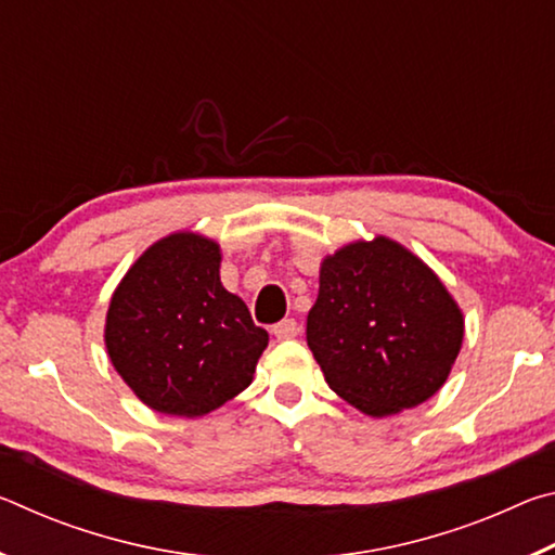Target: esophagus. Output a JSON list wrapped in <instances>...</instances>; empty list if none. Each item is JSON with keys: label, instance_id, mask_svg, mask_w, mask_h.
<instances>
[{"label": "esophagus", "instance_id": "esophagus-1", "mask_svg": "<svg viewBox=\"0 0 555 555\" xmlns=\"http://www.w3.org/2000/svg\"><path fill=\"white\" fill-rule=\"evenodd\" d=\"M298 331H300V325L294 321V318H284V321L271 327V333H274L279 340H291V337L298 335Z\"/></svg>", "mask_w": 555, "mask_h": 555}]
</instances>
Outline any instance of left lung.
Here are the masks:
<instances>
[{
  "mask_svg": "<svg viewBox=\"0 0 555 555\" xmlns=\"http://www.w3.org/2000/svg\"><path fill=\"white\" fill-rule=\"evenodd\" d=\"M306 340L335 393L389 416L443 387L463 345V315L424 261L377 237L323 261Z\"/></svg>",
  "mask_w": 555,
  "mask_h": 555,
  "instance_id": "left-lung-1",
  "label": "left lung"
}]
</instances>
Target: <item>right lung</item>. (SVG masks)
Masks as SVG:
<instances>
[{
  "label": "right lung",
  "mask_w": 555,
  "mask_h": 555,
  "mask_svg": "<svg viewBox=\"0 0 555 555\" xmlns=\"http://www.w3.org/2000/svg\"><path fill=\"white\" fill-rule=\"evenodd\" d=\"M109 360L146 406L203 416L251 384L269 335L220 284V247L178 232L149 247L107 311Z\"/></svg>",
  "instance_id": "obj_1"
}]
</instances>
